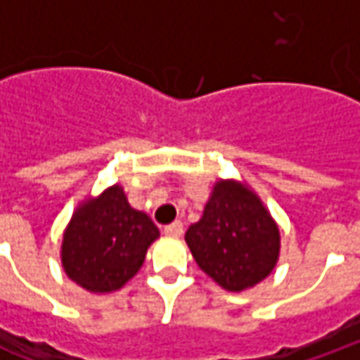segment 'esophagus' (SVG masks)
Listing matches in <instances>:
<instances>
[{
    "label": "esophagus",
    "mask_w": 360,
    "mask_h": 360,
    "mask_svg": "<svg viewBox=\"0 0 360 360\" xmlns=\"http://www.w3.org/2000/svg\"><path fill=\"white\" fill-rule=\"evenodd\" d=\"M164 233L169 235V237H181L183 235V224L181 221H173V224L164 227Z\"/></svg>",
    "instance_id": "esophagus-1"
}]
</instances>
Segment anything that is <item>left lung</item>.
I'll return each instance as SVG.
<instances>
[{
  "instance_id": "8db88e82",
  "label": "left lung",
  "mask_w": 360,
  "mask_h": 360,
  "mask_svg": "<svg viewBox=\"0 0 360 360\" xmlns=\"http://www.w3.org/2000/svg\"><path fill=\"white\" fill-rule=\"evenodd\" d=\"M185 241L198 268L231 293L268 278L279 258L278 224L257 193L233 179L214 185Z\"/></svg>"
}]
</instances>
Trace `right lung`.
I'll list each match as a JSON object with an SVG mask.
<instances>
[{
	"label": "right lung",
	"mask_w": 360,
	"mask_h": 360,
	"mask_svg": "<svg viewBox=\"0 0 360 360\" xmlns=\"http://www.w3.org/2000/svg\"><path fill=\"white\" fill-rule=\"evenodd\" d=\"M160 229L131 208L121 185L75 210L61 243V264L77 285L90 293H111L125 285L146 258Z\"/></svg>",
	"instance_id": "right-lung-1"
}]
</instances>
